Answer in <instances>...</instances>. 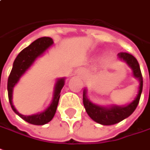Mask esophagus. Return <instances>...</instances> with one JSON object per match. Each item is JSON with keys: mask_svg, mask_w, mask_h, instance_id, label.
<instances>
[{"mask_svg": "<svg viewBox=\"0 0 150 150\" xmlns=\"http://www.w3.org/2000/svg\"><path fill=\"white\" fill-rule=\"evenodd\" d=\"M77 73L78 75H83L84 73H85V70L82 69H80L77 70Z\"/></svg>", "mask_w": 150, "mask_h": 150, "instance_id": "obj_1", "label": "esophagus"}]
</instances>
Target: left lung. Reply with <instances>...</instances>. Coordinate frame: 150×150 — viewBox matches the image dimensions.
I'll return each instance as SVG.
<instances>
[{
  "instance_id": "8db88e82",
  "label": "left lung",
  "mask_w": 150,
  "mask_h": 150,
  "mask_svg": "<svg viewBox=\"0 0 150 150\" xmlns=\"http://www.w3.org/2000/svg\"><path fill=\"white\" fill-rule=\"evenodd\" d=\"M119 59L124 60L132 70L133 77L139 80V90L137 97L132 103L127 106H111L105 107L93 103L89 100L86 95V89L83 90V104L86 111L92 120L103 125H112L117 124L124 119L130 116L137 107L141 98L143 88V78L141 75V69L137 60L134 56L127 52H120L118 54Z\"/></svg>"
}]
</instances>
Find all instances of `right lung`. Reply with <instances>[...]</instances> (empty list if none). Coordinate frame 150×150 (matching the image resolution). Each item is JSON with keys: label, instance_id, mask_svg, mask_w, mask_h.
<instances>
[{"label": "right lung", "instance_id": "right-lung-1", "mask_svg": "<svg viewBox=\"0 0 150 150\" xmlns=\"http://www.w3.org/2000/svg\"><path fill=\"white\" fill-rule=\"evenodd\" d=\"M52 44L53 40L52 38L42 37L36 39L35 41H34L27 47L24 48L14 60L12 70L8 78V84H7L8 96L13 111L22 118V120L28 122L29 124H35V125H43L52 120V118L56 114V108L60 97V91L64 87L65 78L63 77L57 79L54 87V93H53L52 103L46 110H44L43 112L39 114L32 115H23L20 114L16 110V108L13 104V87L18 82L22 75L29 69L30 67L34 64L36 59L40 56H42Z\"/></svg>", "mask_w": 150, "mask_h": 150}]
</instances>
